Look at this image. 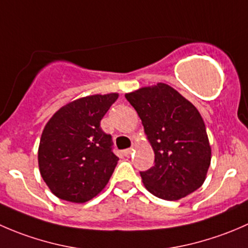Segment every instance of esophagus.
I'll list each match as a JSON object with an SVG mask.
<instances>
[{
    "label": "esophagus",
    "instance_id": "34e87169",
    "mask_svg": "<svg viewBox=\"0 0 248 248\" xmlns=\"http://www.w3.org/2000/svg\"><path fill=\"white\" fill-rule=\"evenodd\" d=\"M133 152H134V149H127V150H124V154L126 157H129L132 154H133Z\"/></svg>",
    "mask_w": 248,
    "mask_h": 248
}]
</instances>
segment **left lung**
<instances>
[{
	"mask_svg": "<svg viewBox=\"0 0 248 248\" xmlns=\"http://www.w3.org/2000/svg\"><path fill=\"white\" fill-rule=\"evenodd\" d=\"M138 112L155 154V166L140 172L150 193L179 201L204 184L211 146L198 109L164 82L124 94Z\"/></svg>",
	"mask_w": 248,
	"mask_h": 248,
	"instance_id": "1",
	"label": "left lung"
}]
</instances>
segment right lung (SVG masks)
<instances>
[{
	"mask_svg": "<svg viewBox=\"0 0 248 248\" xmlns=\"http://www.w3.org/2000/svg\"><path fill=\"white\" fill-rule=\"evenodd\" d=\"M119 93L91 94L61 107L46 122L38 147L42 177L52 194L85 202L101 193L119 157L101 120Z\"/></svg>",
	"mask_w": 248,
	"mask_h": 248,
	"instance_id": "add662e5",
	"label": "right lung"
}]
</instances>
